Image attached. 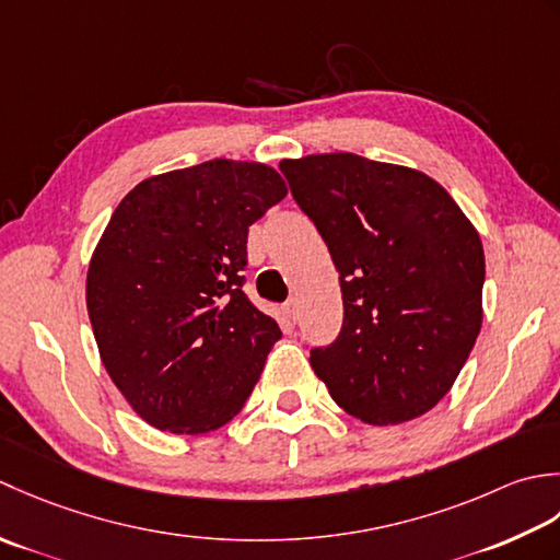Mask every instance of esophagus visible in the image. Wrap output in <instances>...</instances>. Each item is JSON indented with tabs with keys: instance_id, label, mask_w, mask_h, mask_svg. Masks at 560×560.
Returning <instances> with one entry per match:
<instances>
[{
	"instance_id": "esophagus-1",
	"label": "esophagus",
	"mask_w": 560,
	"mask_h": 560,
	"mask_svg": "<svg viewBox=\"0 0 560 560\" xmlns=\"http://www.w3.org/2000/svg\"><path fill=\"white\" fill-rule=\"evenodd\" d=\"M284 316H288L290 322H296V316H300V302L290 300L288 304H284Z\"/></svg>"
}]
</instances>
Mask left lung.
<instances>
[{
    "mask_svg": "<svg viewBox=\"0 0 560 560\" xmlns=\"http://www.w3.org/2000/svg\"><path fill=\"white\" fill-rule=\"evenodd\" d=\"M296 205L343 292L336 343L312 350L334 401L370 425L428 413L452 389L483 322V244L423 171L358 154L282 159Z\"/></svg>",
    "mask_w": 560,
    "mask_h": 560,
    "instance_id": "8db88e82",
    "label": "left lung"
}]
</instances>
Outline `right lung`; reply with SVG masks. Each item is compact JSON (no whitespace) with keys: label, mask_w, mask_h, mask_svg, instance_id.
Segmentation results:
<instances>
[{"label":"right lung","mask_w":560,"mask_h":560,"mask_svg":"<svg viewBox=\"0 0 560 560\" xmlns=\"http://www.w3.org/2000/svg\"><path fill=\"white\" fill-rule=\"evenodd\" d=\"M288 196L276 168L210 159L120 200L86 272V310L113 384L174 435L222 428L254 392L280 326L242 284L248 226Z\"/></svg>","instance_id":"add662e5"}]
</instances>
